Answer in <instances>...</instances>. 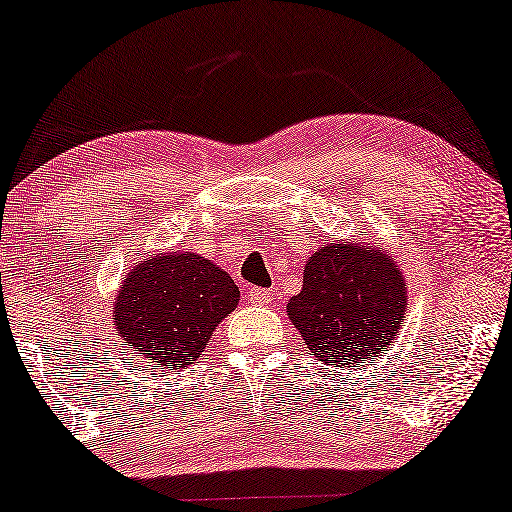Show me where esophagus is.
<instances>
[{"mask_svg": "<svg viewBox=\"0 0 512 512\" xmlns=\"http://www.w3.org/2000/svg\"><path fill=\"white\" fill-rule=\"evenodd\" d=\"M246 299H248V304H253V306H266V304H271L273 294L269 290H259V287H253V290H248Z\"/></svg>", "mask_w": 512, "mask_h": 512, "instance_id": "esophagus-1", "label": "esophagus"}]
</instances>
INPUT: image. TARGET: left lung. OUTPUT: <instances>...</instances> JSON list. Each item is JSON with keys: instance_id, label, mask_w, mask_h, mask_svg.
<instances>
[{"instance_id": "left-lung-1", "label": "left lung", "mask_w": 512, "mask_h": 512, "mask_svg": "<svg viewBox=\"0 0 512 512\" xmlns=\"http://www.w3.org/2000/svg\"><path fill=\"white\" fill-rule=\"evenodd\" d=\"M406 280L385 250L336 241L315 250L287 315L320 362L336 369L373 362L397 341Z\"/></svg>"}]
</instances>
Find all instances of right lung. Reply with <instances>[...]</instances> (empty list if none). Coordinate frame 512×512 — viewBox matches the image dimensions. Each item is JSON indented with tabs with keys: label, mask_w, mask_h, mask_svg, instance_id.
<instances>
[{
	"label": "right lung",
	"mask_w": 512,
	"mask_h": 512,
	"mask_svg": "<svg viewBox=\"0 0 512 512\" xmlns=\"http://www.w3.org/2000/svg\"><path fill=\"white\" fill-rule=\"evenodd\" d=\"M239 287L197 253H157L136 264L113 301L115 334L164 369L194 364L239 304Z\"/></svg>",
	"instance_id": "add662e5"
}]
</instances>
